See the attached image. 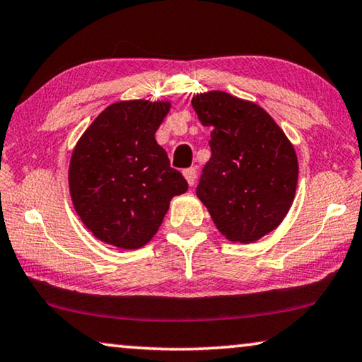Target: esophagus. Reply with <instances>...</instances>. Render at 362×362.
I'll list each match as a JSON object with an SVG mask.
<instances>
[{
  "label": "esophagus",
  "mask_w": 362,
  "mask_h": 362,
  "mask_svg": "<svg viewBox=\"0 0 362 362\" xmlns=\"http://www.w3.org/2000/svg\"><path fill=\"white\" fill-rule=\"evenodd\" d=\"M183 177H185V179H187L188 185L192 187L193 183H195V180H197V169H193V167H188V169L183 170Z\"/></svg>",
  "instance_id": "1"
}]
</instances>
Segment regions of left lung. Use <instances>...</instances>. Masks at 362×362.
<instances>
[{
  "label": "left lung",
  "mask_w": 362,
  "mask_h": 362,
  "mask_svg": "<svg viewBox=\"0 0 362 362\" xmlns=\"http://www.w3.org/2000/svg\"><path fill=\"white\" fill-rule=\"evenodd\" d=\"M192 106L213 128L197 195L228 239L257 241L281 225L293 202V147L266 111L225 91L197 95Z\"/></svg>",
  "instance_id": "8db88e82"
}]
</instances>
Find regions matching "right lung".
<instances>
[{
  "label": "right lung",
  "mask_w": 362,
  "mask_h": 362,
  "mask_svg": "<svg viewBox=\"0 0 362 362\" xmlns=\"http://www.w3.org/2000/svg\"><path fill=\"white\" fill-rule=\"evenodd\" d=\"M170 105L119 101L98 115L70 160V195L81 221L116 247L144 246L187 180L172 169L156 131Z\"/></svg>",
  "instance_id": "right-lung-1"
}]
</instances>
